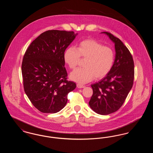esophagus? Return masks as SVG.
Instances as JSON below:
<instances>
[{
  "label": "esophagus",
  "mask_w": 153,
  "mask_h": 153,
  "mask_svg": "<svg viewBox=\"0 0 153 153\" xmlns=\"http://www.w3.org/2000/svg\"><path fill=\"white\" fill-rule=\"evenodd\" d=\"M77 87L79 88H82L85 87V85H83L82 84H77Z\"/></svg>",
  "instance_id": "obj_1"
}]
</instances>
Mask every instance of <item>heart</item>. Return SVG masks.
<instances>
[{
  "label": "heart",
  "instance_id": "1",
  "mask_svg": "<svg viewBox=\"0 0 153 153\" xmlns=\"http://www.w3.org/2000/svg\"><path fill=\"white\" fill-rule=\"evenodd\" d=\"M80 57L85 58L84 68L76 69L71 74L72 80L81 84L92 80L101 79L111 71L115 62V53L112 49L92 39H87L78 44L77 49L73 47L67 48L64 58L71 69L79 62Z\"/></svg>",
  "mask_w": 153,
  "mask_h": 153
}]
</instances>
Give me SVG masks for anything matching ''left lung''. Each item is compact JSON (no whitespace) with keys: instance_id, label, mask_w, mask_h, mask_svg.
Returning a JSON list of instances; mask_svg holds the SVG:
<instances>
[{"instance_id":"left-lung-1","label":"left lung","mask_w":153,"mask_h":153,"mask_svg":"<svg viewBox=\"0 0 153 153\" xmlns=\"http://www.w3.org/2000/svg\"><path fill=\"white\" fill-rule=\"evenodd\" d=\"M102 33L115 43V59L109 73L91 85L93 95L89 105L97 114L105 115L116 112L123 104L132 87L134 63L129 50L120 39L108 32Z\"/></svg>"}]
</instances>
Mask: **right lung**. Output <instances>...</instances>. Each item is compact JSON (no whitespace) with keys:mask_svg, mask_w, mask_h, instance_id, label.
<instances>
[{"mask_svg":"<svg viewBox=\"0 0 153 153\" xmlns=\"http://www.w3.org/2000/svg\"><path fill=\"white\" fill-rule=\"evenodd\" d=\"M77 34L51 30L30 45L22 63L23 87L33 105L43 113H56L68 101L76 84L67 80L64 52Z\"/></svg>","mask_w":153,"mask_h":153,"instance_id":"right-lung-1","label":"right lung"}]
</instances>
